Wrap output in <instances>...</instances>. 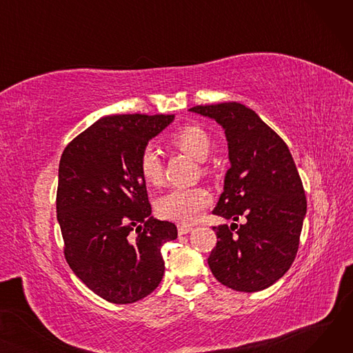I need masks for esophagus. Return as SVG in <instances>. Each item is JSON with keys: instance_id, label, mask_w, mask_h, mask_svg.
Instances as JSON below:
<instances>
[{"instance_id": "1", "label": "esophagus", "mask_w": 353, "mask_h": 353, "mask_svg": "<svg viewBox=\"0 0 353 353\" xmlns=\"http://www.w3.org/2000/svg\"><path fill=\"white\" fill-rule=\"evenodd\" d=\"M193 230V228L192 226H188V225H179L177 226V232H179V234L181 236V234H188L189 232H192Z\"/></svg>"}]
</instances>
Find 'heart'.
<instances>
[{
  "label": "heart",
  "mask_w": 353,
  "mask_h": 353,
  "mask_svg": "<svg viewBox=\"0 0 353 353\" xmlns=\"http://www.w3.org/2000/svg\"><path fill=\"white\" fill-rule=\"evenodd\" d=\"M170 143L199 161H205L213 147V140L208 130L196 124H186L177 128L170 136ZM139 172L147 184L157 186L161 183L163 163L153 145H145L141 150ZM209 201L210 193L205 188H174L159 199L157 210L164 219L192 223L206 209Z\"/></svg>",
  "instance_id": "obj_1"
}]
</instances>
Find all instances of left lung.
Listing matches in <instances>:
<instances>
[{
	"label": "left lung",
	"mask_w": 353,
	"mask_h": 353,
	"mask_svg": "<svg viewBox=\"0 0 353 353\" xmlns=\"http://www.w3.org/2000/svg\"><path fill=\"white\" fill-rule=\"evenodd\" d=\"M190 111L216 120L228 140L230 169L213 214L245 219L213 228L209 268L233 290H263L289 270L299 249L306 196L298 169L286 143L249 107L232 101Z\"/></svg>",
	"instance_id": "1"
}]
</instances>
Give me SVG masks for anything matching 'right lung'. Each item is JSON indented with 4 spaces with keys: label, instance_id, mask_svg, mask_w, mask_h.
<instances>
[{
    "label": "right lung",
    "instance_id": "add662e5",
    "mask_svg": "<svg viewBox=\"0 0 353 353\" xmlns=\"http://www.w3.org/2000/svg\"><path fill=\"white\" fill-rule=\"evenodd\" d=\"M173 120V114L107 116L63 152L57 220L65 261L107 302H137L163 279L161 246L177 237V228L152 216L139 157Z\"/></svg>",
    "mask_w": 353,
    "mask_h": 353
}]
</instances>
